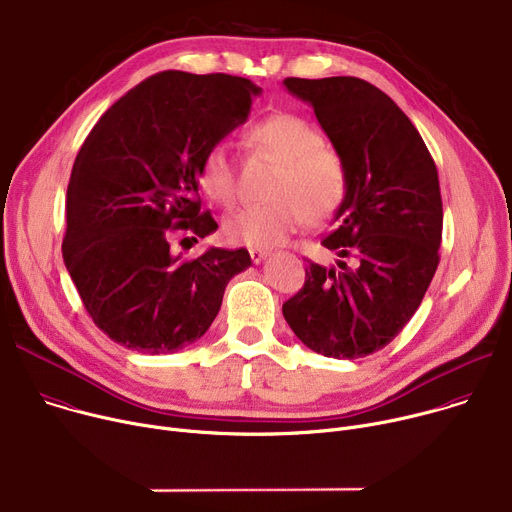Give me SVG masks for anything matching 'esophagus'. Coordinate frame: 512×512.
I'll list each match as a JSON object with an SVG mask.
<instances>
[{
    "label": "esophagus",
    "instance_id": "obj_1",
    "mask_svg": "<svg viewBox=\"0 0 512 512\" xmlns=\"http://www.w3.org/2000/svg\"><path fill=\"white\" fill-rule=\"evenodd\" d=\"M249 255H251L253 263H261L267 257V251H263V249H249Z\"/></svg>",
    "mask_w": 512,
    "mask_h": 512
}]
</instances>
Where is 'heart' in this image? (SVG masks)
<instances>
[{
	"mask_svg": "<svg viewBox=\"0 0 512 512\" xmlns=\"http://www.w3.org/2000/svg\"><path fill=\"white\" fill-rule=\"evenodd\" d=\"M247 143L280 161L271 198L230 212L224 235L230 243L269 249L286 243L310 218L331 214L347 194L343 159L322 147V134L306 118L277 112L247 130ZM200 188L218 204H230L237 194L235 165L224 143L206 149L198 169Z\"/></svg>",
	"mask_w": 512,
	"mask_h": 512,
	"instance_id": "heart-1",
	"label": "heart"
}]
</instances>
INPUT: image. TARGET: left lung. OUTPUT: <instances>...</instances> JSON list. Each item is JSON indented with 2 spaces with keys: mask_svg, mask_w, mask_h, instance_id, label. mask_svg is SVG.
Listing matches in <instances>:
<instances>
[{
  "mask_svg": "<svg viewBox=\"0 0 512 512\" xmlns=\"http://www.w3.org/2000/svg\"><path fill=\"white\" fill-rule=\"evenodd\" d=\"M284 85L314 108L347 169V194L322 245L337 265L308 261L284 318L312 351L357 359L384 349L421 306L439 265L443 204L435 161L408 116L357 77Z\"/></svg>",
  "mask_w": 512,
  "mask_h": 512,
  "instance_id": "8db88e82",
  "label": "left lung"
}]
</instances>
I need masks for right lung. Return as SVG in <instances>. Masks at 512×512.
I'll return each instance as SVG.
<instances>
[{
    "instance_id": "obj_1",
    "label": "right lung",
    "mask_w": 512,
    "mask_h": 512,
    "mask_svg": "<svg viewBox=\"0 0 512 512\" xmlns=\"http://www.w3.org/2000/svg\"><path fill=\"white\" fill-rule=\"evenodd\" d=\"M259 94L245 77L163 71L132 87L85 138L67 188L63 259L114 343L151 355L196 343L230 277L251 265L247 249L218 247L181 261L169 237L190 230L204 239L218 228L202 212L200 161L247 120Z\"/></svg>"
}]
</instances>
